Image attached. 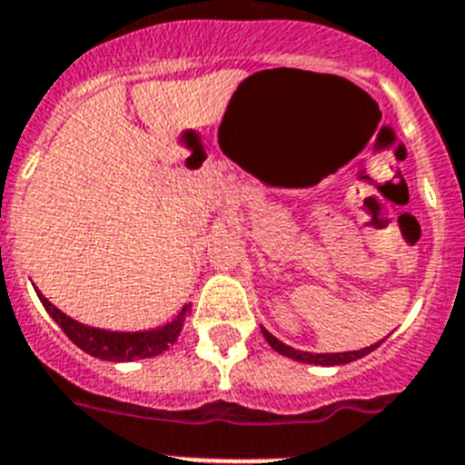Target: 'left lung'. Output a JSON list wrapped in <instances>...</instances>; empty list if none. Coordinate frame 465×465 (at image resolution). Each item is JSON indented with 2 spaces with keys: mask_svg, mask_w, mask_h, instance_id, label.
<instances>
[{
  "mask_svg": "<svg viewBox=\"0 0 465 465\" xmlns=\"http://www.w3.org/2000/svg\"><path fill=\"white\" fill-rule=\"evenodd\" d=\"M262 332H263V337H266L268 344H271L277 353L286 355V358H292V360H298V362L319 364V367H337V364H349V362H353V360L364 358V355L371 353L374 349H379L381 341H383L381 340V341H376V344L364 346V349H358V351H344V353H310V351H298V349H293V346L280 341L275 335H271V332H268L263 325H262Z\"/></svg>",
  "mask_w": 465,
  "mask_h": 465,
  "instance_id": "obj_1",
  "label": "left lung"
}]
</instances>
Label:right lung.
<instances>
[{"mask_svg": "<svg viewBox=\"0 0 465 465\" xmlns=\"http://www.w3.org/2000/svg\"><path fill=\"white\" fill-rule=\"evenodd\" d=\"M36 293L38 298H41L47 314L56 321V325L66 332V337L77 346V349L94 355V358L110 360V362H133V360L155 358V355L164 353L173 341L179 340L181 331H183L185 325V319H188V305H185L176 319L160 325V328L134 332L105 331V328H94V325H86L71 319V316L64 314L59 307L52 305L38 289Z\"/></svg>", "mask_w": 465, "mask_h": 465, "instance_id": "obj_1", "label": "right lung"}]
</instances>
